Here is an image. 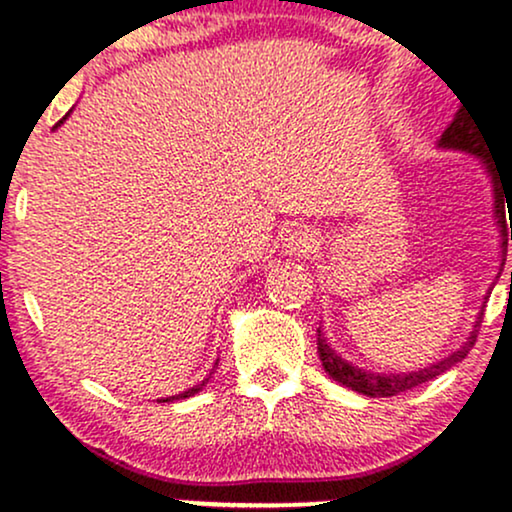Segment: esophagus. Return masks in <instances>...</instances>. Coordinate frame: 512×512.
I'll list each match as a JSON object with an SVG mask.
<instances>
[{"mask_svg":"<svg viewBox=\"0 0 512 512\" xmlns=\"http://www.w3.org/2000/svg\"><path fill=\"white\" fill-rule=\"evenodd\" d=\"M320 245L317 240V233L310 231V228H293V231L286 233L284 238V250L289 255H305V252H313Z\"/></svg>","mask_w":512,"mask_h":512,"instance_id":"obj_1","label":"esophagus"}]
</instances>
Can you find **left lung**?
I'll use <instances>...</instances> for the list:
<instances>
[{"label": "left lung", "mask_w": 512, "mask_h": 512, "mask_svg": "<svg viewBox=\"0 0 512 512\" xmlns=\"http://www.w3.org/2000/svg\"><path fill=\"white\" fill-rule=\"evenodd\" d=\"M440 146L477 154L484 158V163L489 166L491 175H493V195H496V214H501V221L498 223H501V228H503L501 233H503V257H505V250H508V223H505V219H503V204H508V197L503 195L505 190H501V185H498L496 163L491 161V144L486 142L484 132H481V129L477 127V122L472 120V115H469L464 108H460V113L455 115V120L450 122V127L445 129L443 137H440ZM510 240H512V221H510ZM481 322H484V308H481L477 322H474V330H472V334H469V339L464 342L462 349H457L455 354L443 358V361L433 363V366H428L424 370H416V373H399V375L366 373V370L351 366V363H346L342 356L334 354L330 346H327L325 337H322L320 330H317V351H320L322 366H325L327 373H330L337 383L351 387V390L361 392V395H368V397H392V395H399V392H407V390H411V387H416L421 383H428V380H433L436 375L445 373V370L455 366V363H460L462 358L472 351V346L477 344V334L481 330Z\"/></svg>", "instance_id": "8db88e82"}]
</instances>
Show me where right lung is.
Here are the masks:
<instances>
[{
	"label": "right lung",
	"mask_w": 512,
	"mask_h": 512,
	"mask_svg": "<svg viewBox=\"0 0 512 512\" xmlns=\"http://www.w3.org/2000/svg\"><path fill=\"white\" fill-rule=\"evenodd\" d=\"M197 390H199V385H197V387H192V390H185V392H182V395H175V397H170V399H163V402H173V399H185V397H192V395H195Z\"/></svg>",
	"instance_id": "1"
}]
</instances>
